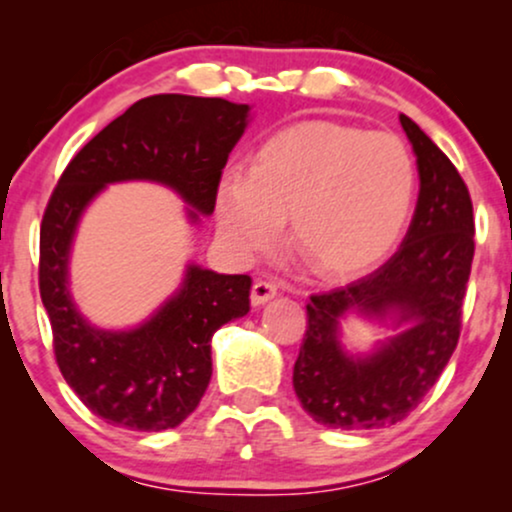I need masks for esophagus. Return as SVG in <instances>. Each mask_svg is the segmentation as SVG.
Segmentation results:
<instances>
[{
    "label": "esophagus",
    "mask_w": 512,
    "mask_h": 512,
    "mask_svg": "<svg viewBox=\"0 0 512 512\" xmlns=\"http://www.w3.org/2000/svg\"><path fill=\"white\" fill-rule=\"evenodd\" d=\"M279 293V284L272 279H257L255 284H252V293H250V301L252 305H262L267 301H272V298Z\"/></svg>",
    "instance_id": "esophagus-1"
}]
</instances>
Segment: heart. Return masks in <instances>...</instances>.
<instances>
[{"instance_id":"1","label":"heart","mask_w":512,"mask_h":512,"mask_svg":"<svg viewBox=\"0 0 512 512\" xmlns=\"http://www.w3.org/2000/svg\"><path fill=\"white\" fill-rule=\"evenodd\" d=\"M414 190V158L395 134L301 122L257 146L248 175L223 178L216 221L233 248L260 252L291 219V245L310 269L349 276L390 252Z\"/></svg>"}]
</instances>
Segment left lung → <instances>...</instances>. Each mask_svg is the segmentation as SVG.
<instances>
[{
	"label": "left lung",
	"mask_w": 512,
	"mask_h": 512,
	"mask_svg": "<svg viewBox=\"0 0 512 512\" xmlns=\"http://www.w3.org/2000/svg\"><path fill=\"white\" fill-rule=\"evenodd\" d=\"M419 168V199L402 245L383 267L342 289L310 296L293 390L330 428L361 431L399 424L448 366L462 327L474 257V214L464 180L421 127L399 115ZM358 312L407 324L368 357L343 351L338 320Z\"/></svg>",
	"instance_id": "left-lung-1"
}]
</instances>
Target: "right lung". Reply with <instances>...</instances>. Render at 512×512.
I'll return each instance as SVG.
<instances>
[{"mask_svg": "<svg viewBox=\"0 0 512 512\" xmlns=\"http://www.w3.org/2000/svg\"><path fill=\"white\" fill-rule=\"evenodd\" d=\"M248 115L250 105L223 98H142L69 161L52 192L40 223V298L64 380L108 424L166 431L197 409L211 380V337L248 315L252 279L190 264L180 289L139 327H93L69 293V252L81 214L110 182L151 180L185 199L192 223L209 216Z\"/></svg>", "mask_w": 512, "mask_h": 512, "instance_id": "obj_1", "label": "right lung"}]
</instances>
